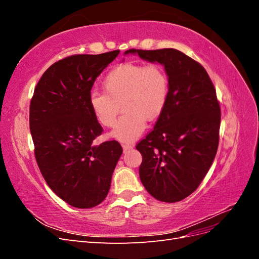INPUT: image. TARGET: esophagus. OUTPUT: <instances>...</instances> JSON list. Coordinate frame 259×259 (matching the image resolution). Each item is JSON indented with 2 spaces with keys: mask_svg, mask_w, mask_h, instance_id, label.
<instances>
[{
  "mask_svg": "<svg viewBox=\"0 0 259 259\" xmlns=\"http://www.w3.org/2000/svg\"><path fill=\"white\" fill-rule=\"evenodd\" d=\"M133 145H128V144H123L122 145V148H123V151L124 152H126V151H128V150H131V149H133Z\"/></svg>",
  "mask_w": 259,
  "mask_h": 259,
  "instance_id": "34e87169",
  "label": "esophagus"
}]
</instances>
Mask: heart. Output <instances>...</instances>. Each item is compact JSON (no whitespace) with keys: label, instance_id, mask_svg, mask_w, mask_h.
<instances>
[{"label":"heart","instance_id":"1","mask_svg":"<svg viewBox=\"0 0 259 259\" xmlns=\"http://www.w3.org/2000/svg\"><path fill=\"white\" fill-rule=\"evenodd\" d=\"M105 92L94 91L89 98L96 120L106 127L115 124L123 106V115L110 136L132 143L143 134L147 120L158 119L168 99V77L160 65L126 62L107 74Z\"/></svg>","mask_w":259,"mask_h":259}]
</instances>
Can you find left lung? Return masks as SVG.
<instances>
[{"instance_id":"1","label":"left lung","mask_w":259,"mask_h":259,"mask_svg":"<svg viewBox=\"0 0 259 259\" xmlns=\"http://www.w3.org/2000/svg\"><path fill=\"white\" fill-rule=\"evenodd\" d=\"M159 62L168 77V99L153 131L136 149L143 155L139 177L156 200L182 201L199 187L214 161L221 107L206 70L175 49L130 50Z\"/></svg>"}]
</instances>
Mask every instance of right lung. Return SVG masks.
<instances>
[{"mask_svg":"<svg viewBox=\"0 0 259 259\" xmlns=\"http://www.w3.org/2000/svg\"><path fill=\"white\" fill-rule=\"evenodd\" d=\"M119 53L74 55L55 62L31 99L37 165L53 192L76 208H91L106 199L123 151L115 140L93 144L103 127L89 104L94 82Z\"/></svg>","mask_w":259,"mask_h":259,"instance_id":"1","label":"right lung"}]
</instances>
